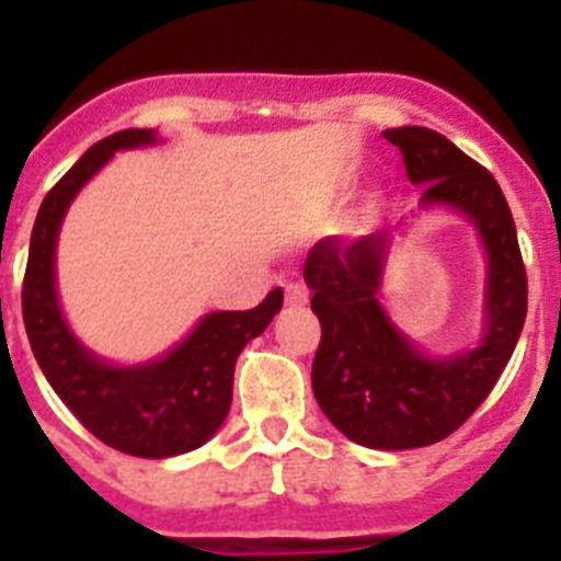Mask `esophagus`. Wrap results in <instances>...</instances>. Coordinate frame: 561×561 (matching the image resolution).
<instances>
[{"label":"esophagus","mask_w":561,"mask_h":561,"mask_svg":"<svg viewBox=\"0 0 561 561\" xmlns=\"http://www.w3.org/2000/svg\"><path fill=\"white\" fill-rule=\"evenodd\" d=\"M286 304L306 306L309 304V289L304 284H286Z\"/></svg>","instance_id":"obj_1"}]
</instances>
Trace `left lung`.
<instances>
[{
  "mask_svg": "<svg viewBox=\"0 0 561 561\" xmlns=\"http://www.w3.org/2000/svg\"><path fill=\"white\" fill-rule=\"evenodd\" d=\"M385 140L401 151L410 182L424 185L419 207L463 213L478 230L489 257L483 336L458 354H421L379 304L393 230L351 244L323 238L304 266L323 329L311 388L320 410L354 444L415 449L453 435L492 393L523 334L528 277L512 210L492 173L433 128H388Z\"/></svg>",
  "mask_w": 561,
  "mask_h": 561,
  "instance_id": "8db88e82",
  "label": "left lung"
}]
</instances>
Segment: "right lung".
<instances>
[{
    "label": "right lung",
    "instance_id": "right-lung-1",
    "mask_svg": "<svg viewBox=\"0 0 561 561\" xmlns=\"http://www.w3.org/2000/svg\"><path fill=\"white\" fill-rule=\"evenodd\" d=\"M157 142L153 128H126L95 142L38 207L30 236L22 314L30 348L61 401L106 447L134 458H173L216 435L232 401L236 359L284 306L272 289L250 311H213L165 356L131 368L108 365L69 331L56 295V241L69 202L121 148Z\"/></svg>",
    "mask_w": 561,
    "mask_h": 561
}]
</instances>
